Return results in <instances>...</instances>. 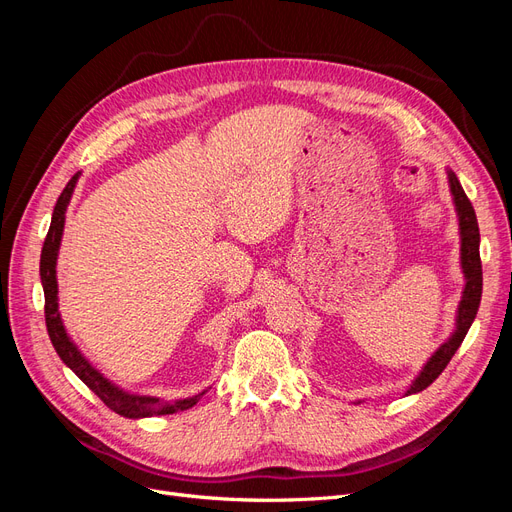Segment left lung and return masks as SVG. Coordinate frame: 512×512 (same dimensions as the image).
Wrapping results in <instances>:
<instances>
[{
    "label": "left lung",
    "mask_w": 512,
    "mask_h": 512,
    "mask_svg": "<svg viewBox=\"0 0 512 512\" xmlns=\"http://www.w3.org/2000/svg\"><path fill=\"white\" fill-rule=\"evenodd\" d=\"M448 185H451L453 203H455L457 218H459L461 269H463V277H466V288H463L461 303L457 307L455 333L448 337L436 352L431 354V359L425 363L421 374L414 378L406 395L421 393L423 389H427V386L442 374L444 367L451 363L453 354L457 352V348L463 342V337L468 335V331L472 327V322L478 312V305H480V294H483V265H480V252H478L480 232H478L476 213H474V207L468 200L466 192H463L461 183L453 170H448Z\"/></svg>",
    "instance_id": "1"
}]
</instances>
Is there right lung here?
Segmentation results:
<instances>
[{
  "instance_id": "add662e5",
  "label": "right lung",
  "mask_w": 512,
  "mask_h": 512,
  "mask_svg": "<svg viewBox=\"0 0 512 512\" xmlns=\"http://www.w3.org/2000/svg\"><path fill=\"white\" fill-rule=\"evenodd\" d=\"M81 173H76L68 185L57 198V205L53 209V218H51V228L46 232V239L42 245V254H40V280L44 288V320H46V331H49V337L53 342L55 352L59 354V359L64 361L76 376H79L91 391H94L104 404L111 408L113 412L126 416V418H145V416H158V414H173L188 410L198 404L200 395L188 399H179L175 404H164L158 397H147V395H132L126 393L119 386H115L111 380H106L100 371L91 365L81 350L76 348V344L70 339L68 331L64 329V322H61L59 316V303H57V254H59V245H61V235H64V222H66V209L70 205V198L74 192V185L79 181Z\"/></svg>"
}]
</instances>
